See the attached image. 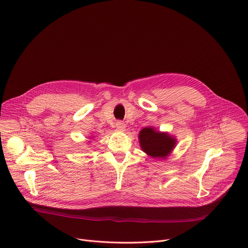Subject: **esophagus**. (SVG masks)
Returning a JSON list of instances; mask_svg holds the SVG:
<instances>
[{
  "instance_id": "34e87169",
  "label": "esophagus",
  "mask_w": 248,
  "mask_h": 248,
  "mask_svg": "<svg viewBox=\"0 0 248 248\" xmlns=\"http://www.w3.org/2000/svg\"><path fill=\"white\" fill-rule=\"evenodd\" d=\"M115 126H116V128H117L118 130H120V131H124V130L126 129V125H125V123H124L123 121H117V122L115 123Z\"/></svg>"
}]
</instances>
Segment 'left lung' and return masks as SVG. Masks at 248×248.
Wrapping results in <instances>:
<instances>
[{
    "label": "left lung",
    "instance_id": "8db88e82",
    "mask_svg": "<svg viewBox=\"0 0 248 248\" xmlns=\"http://www.w3.org/2000/svg\"><path fill=\"white\" fill-rule=\"evenodd\" d=\"M139 143L142 151L155 159H166L174 150L177 140L168 132H160L150 126L139 133Z\"/></svg>",
    "mask_w": 248,
    "mask_h": 248
}]
</instances>
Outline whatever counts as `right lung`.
Masks as SVG:
<instances>
[{"label":"right lung","instance_id":"right-lung-1","mask_svg":"<svg viewBox=\"0 0 248 248\" xmlns=\"http://www.w3.org/2000/svg\"><path fill=\"white\" fill-rule=\"evenodd\" d=\"M92 138H93V137H92ZM92 138H91V139H92Z\"/></svg>","mask_w":248,"mask_h":248}]
</instances>
